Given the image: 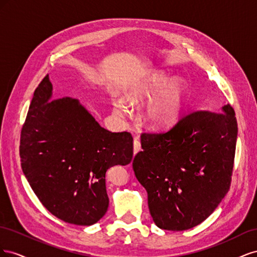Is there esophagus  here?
Returning <instances> with one entry per match:
<instances>
[{
  "mask_svg": "<svg viewBox=\"0 0 257 257\" xmlns=\"http://www.w3.org/2000/svg\"><path fill=\"white\" fill-rule=\"evenodd\" d=\"M141 150H142L141 143H139V141H138L137 138H135V141H134V154L136 155Z\"/></svg>",
  "mask_w": 257,
  "mask_h": 257,
  "instance_id": "esophagus-1",
  "label": "esophagus"
}]
</instances>
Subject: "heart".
I'll use <instances>...</instances> for the list:
<instances>
[{
  "label": "heart",
  "mask_w": 257,
  "mask_h": 257,
  "mask_svg": "<svg viewBox=\"0 0 257 257\" xmlns=\"http://www.w3.org/2000/svg\"><path fill=\"white\" fill-rule=\"evenodd\" d=\"M188 85L164 71H157L136 81L124 94L130 105L146 104L144 120L153 128H165L180 118L188 100ZM113 110L120 116L131 115L122 100L113 102Z\"/></svg>",
  "instance_id": "obj_1"
}]
</instances>
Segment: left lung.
<instances>
[{
	"label": "left lung",
	"instance_id": "obj_1",
	"mask_svg": "<svg viewBox=\"0 0 257 257\" xmlns=\"http://www.w3.org/2000/svg\"><path fill=\"white\" fill-rule=\"evenodd\" d=\"M237 135L229 104L219 112L193 111L165 132L142 135L133 169L158 227L185 230L214 211L229 190Z\"/></svg>",
	"mask_w": 257,
	"mask_h": 257
}]
</instances>
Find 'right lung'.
<instances>
[{
    "label": "right lung",
    "instance_id": "obj_1",
    "mask_svg": "<svg viewBox=\"0 0 257 257\" xmlns=\"http://www.w3.org/2000/svg\"><path fill=\"white\" fill-rule=\"evenodd\" d=\"M51 96L47 75L34 92L21 130L22 172L50 213L89 226L109 205L106 172L133 159V137L100 126L78 99Z\"/></svg>",
    "mask_w": 257,
    "mask_h": 257
}]
</instances>
